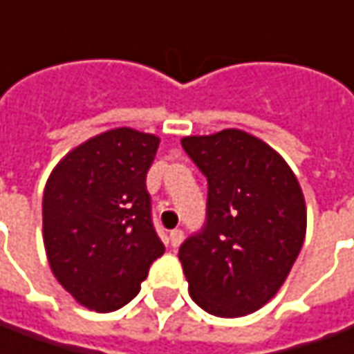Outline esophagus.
<instances>
[{
    "label": "esophagus",
    "mask_w": 354,
    "mask_h": 354,
    "mask_svg": "<svg viewBox=\"0 0 354 354\" xmlns=\"http://www.w3.org/2000/svg\"><path fill=\"white\" fill-rule=\"evenodd\" d=\"M184 241V232L182 230H172L170 232V245L172 247H180Z\"/></svg>",
    "instance_id": "1"
}]
</instances>
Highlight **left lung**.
<instances>
[{"instance_id": "1", "label": "left lung", "mask_w": 354, "mask_h": 354, "mask_svg": "<svg viewBox=\"0 0 354 354\" xmlns=\"http://www.w3.org/2000/svg\"><path fill=\"white\" fill-rule=\"evenodd\" d=\"M182 147L209 182L207 224L178 253L189 295L209 315H251L278 293L303 247V189L280 153L243 130L185 136Z\"/></svg>"}]
</instances>
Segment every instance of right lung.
<instances>
[{"label": "right lung", "mask_w": 354, "mask_h": 354, "mask_svg": "<svg viewBox=\"0 0 354 354\" xmlns=\"http://www.w3.org/2000/svg\"><path fill=\"white\" fill-rule=\"evenodd\" d=\"M160 138L113 128L66 153L41 201V234L51 272L78 305L113 313L140 293L165 253L151 222L145 176Z\"/></svg>", "instance_id": "1"}]
</instances>
